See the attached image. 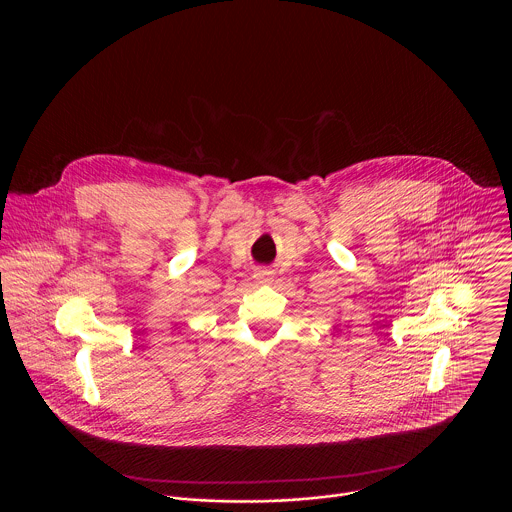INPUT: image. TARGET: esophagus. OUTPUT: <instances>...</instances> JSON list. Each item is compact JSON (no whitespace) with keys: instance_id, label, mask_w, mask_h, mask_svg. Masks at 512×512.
Returning a JSON list of instances; mask_svg holds the SVG:
<instances>
[{"instance_id":"esophagus-1","label":"esophagus","mask_w":512,"mask_h":512,"mask_svg":"<svg viewBox=\"0 0 512 512\" xmlns=\"http://www.w3.org/2000/svg\"><path fill=\"white\" fill-rule=\"evenodd\" d=\"M254 280H256L258 284H272V282H274V272L268 270V268H258V270L254 272Z\"/></svg>"}]
</instances>
